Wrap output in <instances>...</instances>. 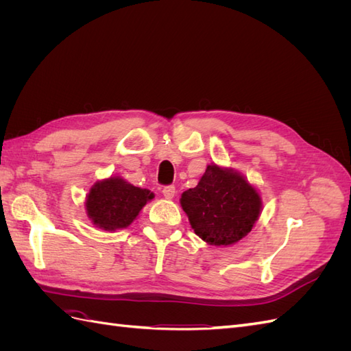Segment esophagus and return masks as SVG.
<instances>
[{
    "label": "esophagus",
    "instance_id": "1",
    "mask_svg": "<svg viewBox=\"0 0 351 351\" xmlns=\"http://www.w3.org/2000/svg\"><path fill=\"white\" fill-rule=\"evenodd\" d=\"M162 195L165 199H173L176 196V187L174 186H165L162 189Z\"/></svg>",
    "mask_w": 351,
    "mask_h": 351
}]
</instances>
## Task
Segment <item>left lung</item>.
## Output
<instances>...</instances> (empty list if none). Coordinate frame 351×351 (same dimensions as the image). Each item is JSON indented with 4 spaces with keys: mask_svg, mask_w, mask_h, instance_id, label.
<instances>
[{
    "mask_svg": "<svg viewBox=\"0 0 351 351\" xmlns=\"http://www.w3.org/2000/svg\"><path fill=\"white\" fill-rule=\"evenodd\" d=\"M180 204L196 234L212 246H230L246 237L262 209L258 190L240 173L217 164L206 167Z\"/></svg>",
    "mask_w": 351,
    "mask_h": 351,
    "instance_id": "obj_1",
    "label": "left lung"
}]
</instances>
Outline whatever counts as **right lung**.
I'll use <instances>...</instances> for the list:
<instances>
[{"instance_id": "add662e5", "label": "right lung", "mask_w": 351, "mask_h": 351, "mask_svg": "<svg viewBox=\"0 0 351 351\" xmlns=\"http://www.w3.org/2000/svg\"><path fill=\"white\" fill-rule=\"evenodd\" d=\"M154 196L151 190L136 187L114 176L90 187L86 196V214L95 227L105 231L121 230L132 224Z\"/></svg>"}]
</instances>
